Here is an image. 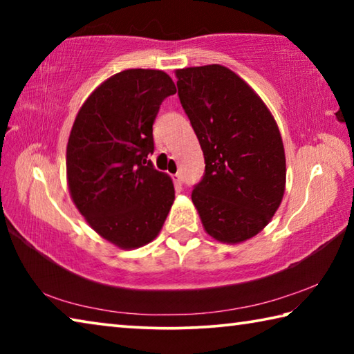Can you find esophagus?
Listing matches in <instances>:
<instances>
[{
  "mask_svg": "<svg viewBox=\"0 0 354 354\" xmlns=\"http://www.w3.org/2000/svg\"><path fill=\"white\" fill-rule=\"evenodd\" d=\"M173 181H175L176 185H181V184H183V175H181V171H178V173H175V175H173Z\"/></svg>",
  "mask_w": 354,
  "mask_h": 354,
  "instance_id": "1",
  "label": "esophagus"
}]
</instances>
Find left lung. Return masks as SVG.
<instances>
[{"mask_svg": "<svg viewBox=\"0 0 354 354\" xmlns=\"http://www.w3.org/2000/svg\"><path fill=\"white\" fill-rule=\"evenodd\" d=\"M178 95L205 154L192 192L205 231L241 243L272 220L286 190V154L272 112L223 65L176 70Z\"/></svg>", "mask_w": 354, "mask_h": 354, "instance_id": "1", "label": "left lung"}]
</instances>
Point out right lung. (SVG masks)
Wrapping results in <instances>:
<instances>
[{
    "instance_id": "right-lung-1",
    "label": "right lung",
    "mask_w": 354,
    "mask_h": 354,
    "mask_svg": "<svg viewBox=\"0 0 354 354\" xmlns=\"http://www.w3.org/2000/svg\"><path fill=\"white\" fill-rule=\"evenodd\" d=\"M175 93L162 70L120 71L88 95L71 128V200L93 231L122 250L154 241L175 201L171 178L148 159L159 106Z\"/></svg>"
}]
</instances>
